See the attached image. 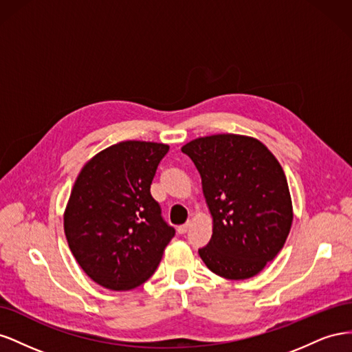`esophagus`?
Returning a JSON list of instances; mask_svg holds the SVG:
<instances>
[{"label": "esophagus", "mask_w": 352, "mask_h": 352, "mask_svg": "<svg viewBox=\"0 0 352 352\" xmlns=\"http://www.w3.org/2000/svg\"><path fill=\"white\" fill-rule=\"evenodd\" d=\"M189 228H190V223L188 221V223H185V225L177 228V233H179V235H185V233L189 230Z\"/></svg>", "instance_id": "esophagus-1"}]
</instances>
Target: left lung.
Listing matches in <instances>:
<instances>
[{"mask_svg":"<svg viewBox=\"0 0 352 352\" xmlns=\"http://www.w3.org/2000/svg\"><path fill=\"white\" fill-rule=\"evenodd\" d=\"M201 175L212 236L198 250L221 278L260 273L283 248L294 212L283 168L267 146L250 136L221 133L182 146Z\"/></svg>","mask_w":352,"mask_h":352,"instance_id":"1","label":"left lung"}]
</instances>
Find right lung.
Returning <instances> with one entry per match:
<instances>
[{"label":"right lung","mask_w":352,"mask_h":352,"mask_svg":"<svg viewBox=\"0 0 352 352\" xmlns=\"http://www.w3.org/2000/svg\"><path fill=\"white\" fill-rule=\"evenodd\" d=\"M168 145L124 141L83 166L65 211L69 248L89 278L129 291L154 274L175 229L150 188Z\"/></svg>","instance_id":"1"}]
</instances>
